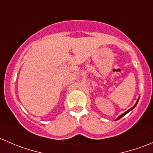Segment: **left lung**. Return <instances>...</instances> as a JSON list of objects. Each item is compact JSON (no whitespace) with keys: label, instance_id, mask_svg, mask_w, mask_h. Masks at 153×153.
Masks as SVG:
<instances>
[{"label":"left lung","instance_id":"8db88e82","mask_svg":"<svg viewBox=\"0 0 153 153\" xmlns=\"http://www.w3.org/2000/svg\"><path fill=\"white\" fill-rule=\"evenodd\" d=\"M138 101H139V97H138V100H137V101H136V103H135V105H134L133 106H132V108H130V109H128V110H127V111H126V112H124V113H123V114H121V115H119V116H118V118H116V119H115V121H117V120H119V119H120V118H122V117H123V116H124V115H126V114H127V113H128V112H130V111H131V110H132V109H134V108H135V106H136V105H137V104H138Z\"/></svg>","mask_w":153,"mask_h":153}]
</instances>
